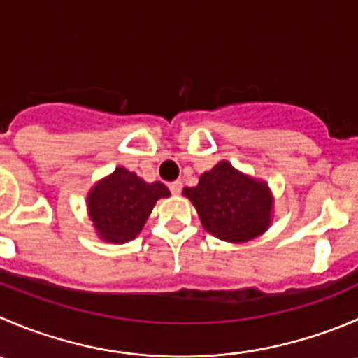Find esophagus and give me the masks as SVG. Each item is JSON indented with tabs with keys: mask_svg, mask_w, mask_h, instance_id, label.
Returning a JSON list of instances; mask_svg holds the SVG:
<instances>
[{
	"mask_svg": "<svg viewBox=\"0 0 358 358\" xmlns=\"http://www.w3.org/2000/svg\"><path fill=\"white\" fill-rule=\"evenodd\" d=\"M182 182H173V183H169V190H171V194L173 196H178L180 192H182Z\"/></svg>",
	"mask_w": 358,
	"mask_h": 358,
	"instance_id": "34e87169",
	"label": "esophagus"
}]
</instances>
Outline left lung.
<instances>
[{"instance_id": "left-lung-1", "label": "left lung", "mask_w": 358, "mask_h": 358, "mask_svg": "<svg viewBox=\"0 0 358 358\" xmlns=\"http://www.w3.org/2000/svg\"><path fill=\"white\" fill-rule=\"evenodd\" d=\"M183 196L196 206L203 227L224 241H250L271 225L273 196L267 183L227 161L203 173L196 187L183 189Z\"/></svg>"}]
</instances>
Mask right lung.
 Masks as SVG:
<instances>
[{"label":"right lung","mask_w":358,"mask_h":358,"mask_svg":"<svg viewBox=\"0 0 358 358\" xmlns=\"http://www.w3.org/2000/svg\"><path fill=\"white\" fill-rule=\"evenodd\" d=\"M168 196L164 183H147L119 166L92 187L87 196V211L99 238L120 245L140 234L155 203Z\"/></svg>","instance_id":"1"}]
</instances>
